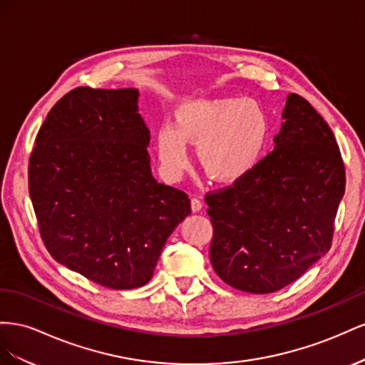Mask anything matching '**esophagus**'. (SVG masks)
<instances>
[{
  "label": "esophagus",
  "instance_id": "1",
  "mask_svg": "<svg viewBox=\"0 0 365 365\" xmlns=\"http://www.w3.org/2000/svg\"><path fill=\"white\" fill-rule=\"evenodd\" d=\"M202 207H203V203H202V200L200 199H194L191 200V210H192V212H199V211H202Z\"/></svg>",
  "mask_w": 365,
  "mask_h": 365
}]
</instances>
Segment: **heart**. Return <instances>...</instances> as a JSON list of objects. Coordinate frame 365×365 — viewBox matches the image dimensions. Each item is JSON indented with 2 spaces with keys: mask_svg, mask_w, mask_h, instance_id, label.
Returning <instances> with one entry per match:
<instances>
[{
  "mask_svg": "<svg viewBox=\"0 0 365 365\" xmlns=\"http://www.w3.org/2000/svg\"><path fill=\"white\" fill-rule=\"evenodd\" d=\"M269 139V118L252 99L212 98L182 103L171 128H162L155 154L166 177L179 179L190 168L188 147L197 145V162L207 179L232 183L251 173Z\"/></svg>",
  "mask_w": 365,
  "mask_h": 365,
  "instance_id": "obj_1",
  "label": "heart"
}]
</instances>
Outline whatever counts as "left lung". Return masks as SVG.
Returning <instances> with one entry per match:
<instances>
[{
  "label": "left lung",
  "instance_id": "8db88e82",
  "mask_svg": "<svg viewBox=\"0 0 365 365\" xmlns=\"http://www.w3.org/2000/svg\"><path fill=\"white\" fill-rule=\"evenodd\" d=\"M274 151L229 188L206 195L210 258L226 284L270 294L329 252L346 191L335 136L317 110L289 95Z\"/></svg>",
  "mask_w": 365,
  "mask_h": 365
}]
</instances>
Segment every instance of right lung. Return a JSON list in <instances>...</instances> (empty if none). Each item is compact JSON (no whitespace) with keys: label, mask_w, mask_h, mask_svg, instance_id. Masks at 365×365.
<instances>
[{"label":"right lung","mask_w":365,"mask_h":365,"mask_svg":"<svg viewBox=\"0 0 365 365\" xmlns=\"http://www.w3.org/2000/svg\"><path fill=\"white\" fill-rule=\"evenodd\" d=\"M139 90L78 87L39 128L29 192L58 263L123 290L147 284L162 249L191 214L188 195L151 174Z\"/></svg>","instance_id":"add662e5"}]
</instances>
